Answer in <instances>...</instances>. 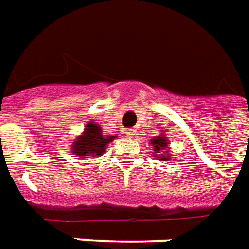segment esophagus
<instances>
[{
    "mask_svg": "<svg viewBox=\"0 0 249 249\" xmlns=\"http://www.w3.org/2000/svg\"><path fill=\"white\" fill-rule=\"evenodd\" d=\"M124 134L126 137H133L134 136V130L133 129H125Z\"/></svg>",
    "mask_w": 249,
    "mask_h": 249,
    "instance_id": "obj_1",
    "label": "esophagus"
}]
</instances>
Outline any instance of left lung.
Wrapping results in <instances>:
<instances>
[{
	"mask_svg": "<svg viewBox=\"0 0 249 249\" xmlns=\"http://www.w3.org/2000/svg\"><path fill=\"white\" fill-rule=\"evenodd\" d=\"M150 145H152L153 152L156 156L154 157L160 158V161H167L170 158V153L167 152V146H169V141L167 137L165 136H157L154 139L150 140Z\"/></svg>",
	"mask_w": 249,
	"mask_h": 249,
	"instance_id": "obj_1",
	"label": "left lung"
}]
</instances>
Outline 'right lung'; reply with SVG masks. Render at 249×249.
<instances>
[{"mask_svg":"<svg viewBox=\"0 0 249 249\" xmlns=\"http://www.w3.org/2000/svg\"><path fill=\"white\" fill-rule=\"evenodd\" d=\"M117 136H109L104 134L101 130L100 125L96 124L93 120H91L80 136H78L72 142L71 152L75 156L80 157H99L106 152L107 145L113 141Z\"/></svg>","mask_w":249,"mask_h":249,"instance_id":"1","label":"right lung"}]
</instances>
